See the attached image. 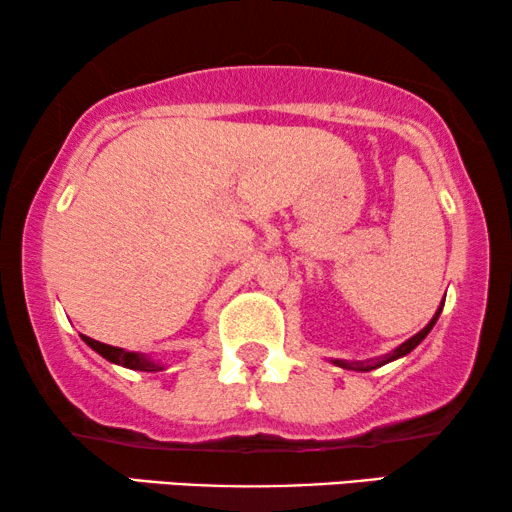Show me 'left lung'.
Wrapping results in <instances>:
<instances>
[{
    "label": "left lung",
    "instance_id": "1",
    "mask_svg": "<svg viewBox=\"0 0 512 512\" xmlns=\"http://www.w3.org/2000/svg\"><path fill=\"white\" fill-rule=\"evenodd\" d=\"M440 312H443V305L438 307V312H436V317H433L429 324H426L422 331H419L417 335H412L410 340H405L401 347H396L394 352L391 354H384V356H380V359H375V361H333L335 366H340V368H347V370H361V373H368V370H375V368H380V366H384V363H389V361H394V359H401V356H405V354H410L412 349H415L419 342H422L426 335H429V331L433 326H436V321H438V317H440Z\"/></svg>",
    "mask_w": 512,
    "mask_h": 512
}]
</instances>
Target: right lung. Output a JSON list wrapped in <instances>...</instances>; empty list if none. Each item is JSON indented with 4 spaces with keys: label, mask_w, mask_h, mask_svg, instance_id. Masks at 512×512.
<instances>
[{
    "label": "right lung",
    "mask_w": 512,
    "mask_h": 512,
    "mask_svg": "<svg viewBox=\"0 0 512 512\" xmlns=\"http://www.w3.org/2000/svg\"><path fill=\"white\" fill-rule=\"evenodd\" d=\"M81 338L86 340V345L93 347L97 354L104 356V359L111 361V363H118V366H123V368L144 370V373H158V370H163V366H160V363L146 359L144 354L125 352V349H121V347L104 345V342H97V340H93V338H86V335H81Z\"/></svg>",
    "instance_id": "obj_1"
}]
</instances>
